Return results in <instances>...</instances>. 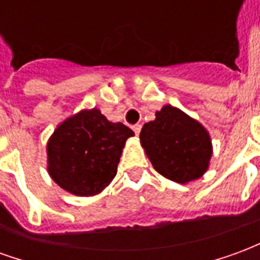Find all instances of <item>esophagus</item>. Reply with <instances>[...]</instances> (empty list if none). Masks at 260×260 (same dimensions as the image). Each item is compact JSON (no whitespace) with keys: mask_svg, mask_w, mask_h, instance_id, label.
Listing matches in <instances>:
<instances>
[{"mask_svg":"<svg viewBox=\"0 0 260 260\" xmlns=\"http://www.w3.org/2000/svg\"><path fill=\"white\" fill-rule=\"evenodd\" d=\"M132 129H134V132H135V135H139V134H141V129H142V125L135 124L134 126H132Z\"/></svg>","mask_w":260,"mask_h":260,"instance_id":"obj_1","label":"esophagus"}]
</instances>
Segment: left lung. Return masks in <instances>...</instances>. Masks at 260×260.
<instances>
[{
    "label": "left lung",
    "mask_w": 260,
    "mask_h": 260,
    "mask_svg": "<svg viewBox=\"0 0 260 260\" xmlns=\"http://www.w3.org/2000/svg\"><path fill=\"white\" fill-rule=\"evenodd\" d=\"M139 138L154 170L180 184L202 177L212 157L207 131L173 106L157 111L154 121L143 125Z\"/></svg>",
    "instance_id": "1"
}]
</instances>
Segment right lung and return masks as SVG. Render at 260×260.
<instances>
[{
  "label": "right lung",
  "mask_w": 260,
  "mask_h": 260,
  "mask_svg": "<svg viewBox=\"0 0 260 260\" xmlns=\"http://www.w3.org/2000/svg\"><path fill=\"white\" fill-rule=\"evenodd\" d=\"M134 131L110 122L97 108L83 110L54 131L47 145L48 173L74 195L102 192L117 174L125 141Z\"/></svg>",
  "instance_id": "obj_1"
}]
</instances>
